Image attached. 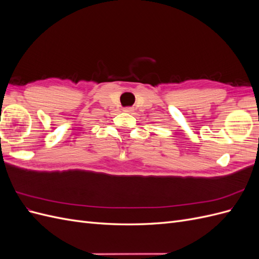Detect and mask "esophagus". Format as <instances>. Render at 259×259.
<instances>
[{
    "mask_svg": "<svg viewBox=\"0 0 259 259\" xmlns=\"http://www.w3.org/2000/svg\"><path fill=\"white\" fill-rule=\"evenodd\" d=\"M133 110H134V109H133V108H131V107H126V108H124V112H133Z\"/></svg>",
    "mask_w": 259,
    "mask_h": 259,
    "instance_id": "esophagus-1",
    "label": "esophagus"
}]
</instances>
